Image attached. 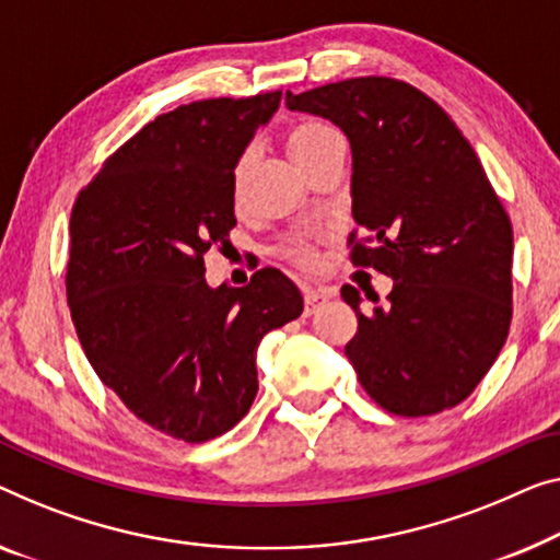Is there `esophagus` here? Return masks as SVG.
I'll list each match as a JSON object with an SVG mask.
<instances>
[{"label":"esophagus","instance_id":"1","mask_svg":"<svg viewBox=\"0 0 560 560\" xmlns=\"http://www.w3.org/2000/svg\"><path fill=\"white\" fill-rule=\"evenodd\" d=\"M331 296V291L329 289H314V287H306L304 289V312H306V316L308 314H314V308L319 306L322 302H327V299Z\"/></svg>","mask_w":560,"mask_h":560}]
</instances>
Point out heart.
Segmentation results:
<instances>
[{"label":"heart","mask_w":560,"mask_h":560,"mask_svg":"<svg viewBox=\"0 0 560 560\" xmlns=\"http://www.w3.org/2000/svg\"><path fill=\"white\" fill-rule=\"evenodd\" d=\"M334 136H337V132H334L329 125L302 122L289 132V150H291V155H294V161L302 165V163H306V158H312L316 150L322 148L324 140H329ZM241 173H244V161H238L236 168H233V198H236V200H238V194H241ZM294 254L302 258L304 264L312 261V256H308V252H304L302 246L294 248Z\"/></svg>","instance_id":"b5f03b06"}]
</instances>
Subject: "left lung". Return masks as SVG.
I'll return each mask as SVG.
<instances>
[{
  "label": "left lung",
  "instance_id": "left-lung-1",
  "mask_svg": "<svg viewBox=\"0 0 560 560\" xmlns=\"http://www.w3.org/2000/svg\"><path fill=\"white\" fill-rule=\"evenodd\" d=\"M352 145L354 266L395 279L387 304L360 312L345 347L357 380L399 417L460 405L498 360L513 316V226L472 145L435 100L392 78L287 93Z\"/></svg>",
  "mask_w": 560,
  "mask_h": 560
}]
</instances>
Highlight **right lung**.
Segmentation results:
<instances>
[{
    "label": "right lung",
    "mask_w": 560,
    "mask_h": 560,
    "mask_svg": "<svg viewBox=\"0 0 560 560\" xmlns=\"http://www.w3.org/2000/svg\"><path fill=\"white\" fill-rule=\"evenodd\" d=\"M281 93L196 100L107 158L72 206L67 304L90 364L150 428L183 442L229 432L256 392V347L304 299L279 269L206 283L226 248L233 168Z\"/></svg>",
    "instance_id": "1"
}]
</instances>
